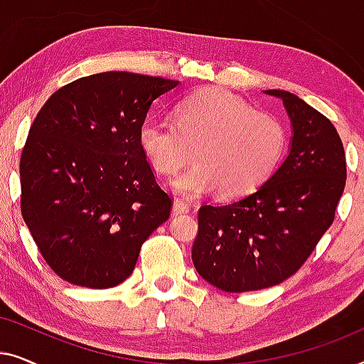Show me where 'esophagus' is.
Here are the masks:
<instances>
[{"mask_svg": "<svg viewBox=\"0 0 364 364\" xmlns=\"http://www.w3.org/2000/svg\"><path fill=\"white\" fill-rule=\"evenodd\" d=\"M188 210H191V205H188L187 200H183V198H176V200H173V205H172L173 215H181V213H186Z\"/></svg>", "mask_w": 364, "mask_h": 364, "instance_id": "1", "label": "esophagus"}]
</instances>
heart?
<instances>
[{"label":"heart","mask_w":364,"mask_h":364,"mask_svg":"<svg viewBox=\"0 0 364 364\" xmlns=\"http://www.w3.org/2000/svg\"><path fill=\"white\" fill-rule=\"evenodd\" d=\"M139 146L154 171L172 173L196 164L171 182L186 196L218 191L235 198L255 191L272 176L288 144V132L273 114L223 89H207L183 99L173 121L144 119Z\"/></svg>","instance_id":"b5f03b06"}]
</instances>
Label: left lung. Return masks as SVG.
I'll return each instance as SVG.
<instances>
[{"instance_id":"8db88e82","label":"left lung","mask_w":364,"mask_h":364,"mask_svg":"<svg viewBox=\"0 0 364 364\" xmlns=\"http://www.w3.org/2000/svg\"><path fill=\"white\" fill-rule=\"evenodd\" d=\"M290 117V152L248 196L202 205L192 262L223 291L262 290L300 270L335 220L346 183L345 149L330 119L295 94L268 89Z\"/></svg>"}]
</instances>
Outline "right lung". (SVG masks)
Segmentation results:
<instances>
[{"mask_svg":"<svg viewBox=\"0 0 364 364\" xmlns=\"http://www.w3.org/2000/svg\"><path fill=\"white\" fill-rule=\"evenodd\" d=\"M178 81L126 71L76 79L38 112L24 144L21 213L53 272L73 285L112 288L171 215L139 146L152 102Z\"/></svg>","mask_w":364,"mask_h":364,"instance_id":"1","label":"right lung"}]
</instances>
